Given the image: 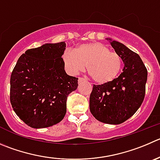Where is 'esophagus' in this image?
Returning a JSON list of instances; mask_svg holds the SVG:
<instances>
[{"mask_svg":"<svg viewBox=\"0 0 160 160\" xmlns=\"http://www.w3.org/2000/svg\"><path fill=\"white\" fill-rule=\"evenodd\" d=\"M85 79L83 78H82V77H79L78 78V82H81L82 81H84Z\"/></svg>","mask_w":160,"mask_h":160,"instance_id":"esophagus-1","label":"esophagus"}]
</instances>
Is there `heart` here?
Listing matches in <instances>:
<instances>
[{"label": "heart", "mask_w": 160, "mask_h": 160, "mask_svg": "<svg viewBox=\"0 0 160 160\" xmlns=\"http://www.w3.org/2000/svg\"><path fill=\"white\" fill-rule=\"evenodd\" d=\"M67 71L77 74L86 69L94 82L100 84L116 78L123 66V60L117 53L99 42L82 44L74 51L67 49L62 55Z\"/></svg>", "instance_id": "b5f03b06"}]
</instances>
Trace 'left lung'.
Returning a JSON list of instances; mask_svg holds the SVG:
<instances>
[{
    "mask_svg": "<svg viewBox=\"0 0 160 160\" xmlns=\"http://www.w3.org/2000/svg\"><path fill=\"white\" fill-rule=\"evenodd\" d=\"M111 45L122 58L123 72L110 82L93 85L89 109L98 121L116 125L134 115L142 104L148 71L139 55L120 42L112 41Z\"/></svg>",
    "mask_w": 160,
    "mask_h": 160,
    "instance_id": "8db88e82",
    "label": "left lung"
}]
</instances>
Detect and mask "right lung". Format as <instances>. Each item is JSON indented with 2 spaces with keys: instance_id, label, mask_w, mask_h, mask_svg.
I'll use <instances>...</instances> for the list:
<instances>
[{
  "instance_id": "right-lung-1",
  "label": "right lung",
  "mask_w": 160,
  "mask_h": 160,
  "mask_svg": "<svg viewBox=\"0 0 160 160\" xmlns=\"http://www.w3.org/2000/svg\"><path fill=\"white\" fill-rule=\"evenodd\" d=\"M64 42L27 50L10 78V101L16 115L32 128L60 122L67 112V99L78 88V78L67 74L62 55Z\"/></svg>"
}]
</instances>
